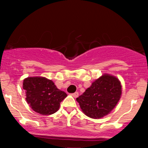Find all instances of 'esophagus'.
<instances>
[{
  "mask_svg": "<svg viewBox=\"0 0 148 148\" xmlns=\"http://www.w3.org/2000/svg\"><path fill=\"white\" fill-rule=\"evenodd\" d=\"M71 96L74 97V98H77V97L79 96V93H78V92H75V93H73V94H71Z\"/></svg>",
  "mask_w": 148,
  "mask_h": 148,
  "instance_id": "obj_1",
  "label": "esophagus"
}]
</instances>
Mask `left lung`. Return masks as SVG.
Here are the masks:
<instances>
[{"mask_svg": "<svg viewBox=\"0 0 148 148\" xmlns=\"http://www.w3.org/2000/svg\"><path fill=\"white\" fill-rule=\"evenodd\" d=\"M122 95V85L116 77L104 74L92 83L77 98L80 108L87 117L100 119L111 112Z\"/></svg>", "mask_w": 148, "mask_h": 148, "instance_id": "8db88e82", "label": "left lung"}]
</instances>
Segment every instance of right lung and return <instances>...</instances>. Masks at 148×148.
<instances>
[{
  "mask_svg": "<svg viewBox=\"0 0 148 148\" xmlns=\"http://www.w3.org/2000/svg\"><path fill=\"white\" fill-rule=\"evenodd\" d=\"M26 102L33 110L42 115L57 112L66 94L58 89L53 81L43 77H31L23 82Z\"/></svg>",
  "mask_w": 148,
  "mask_h": 148,
  "instance_id": "1",
  "label": "right lung"
}]
</instances>
